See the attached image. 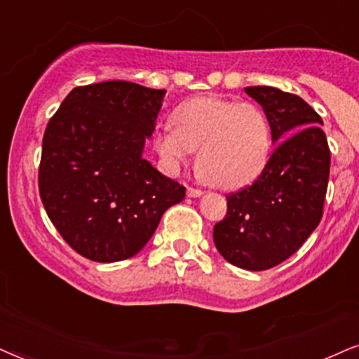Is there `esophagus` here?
<instances>
[{
    "label": "esophagus",
    "instance_id": "34e87169",
    "mask_svg": "<svg viewBox=\"0 0 359 359\" xmlns=\"http://www.w3.org/2000/svg\"><path fill=\"white\" fill-rule=\"evenodd\" d=\"M203 192L201 189H194V187H187V195L189 197H194V198H197V197H201Z\"/></svg>",
    "mask_w": 359,
    "mask_h": 359
}]
</instances>
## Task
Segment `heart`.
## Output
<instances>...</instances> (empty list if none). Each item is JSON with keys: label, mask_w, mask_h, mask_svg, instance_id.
Listing matches in <instances>:
<instances>
[{"label": "heart", "mask_w": 359, "mask_h": 359, "mask_svg": "<svg viewBox=\"0 0 359 359\" xmlns=\"http://www.w3.org/2000/svg\"><path fill=\"white\" fill-rule=\"evenodd\" d=\"M174 124L156 129L154 147L167 172L180 170L192 151L203 180L217 187L237 189L255 180L271 152V127L266 112L252 101L203 96L175 109Z\"/></svg>", "instance_id": "heart-1"}]
</instances>
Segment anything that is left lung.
Masks as SVG:
<instances>
[{
	"label": "left lung",
	"instance_id": "1",
	"mask_svg": "<svg viewBox=\"0 0 359 359\" xmlns=\"http://www.w3.org/2000/svg\"><path fill=\"white\" fill-rule=\"evenodd\" d=\"M245 93L269 116L276 147L255 182L226 195L213 242L229 263L262 271L292 257L318 226L331 157L323 121L302 97L270 86Z\"/></svg>",
	"mask_w": 359,
	"mask_h": 359
}]
</instances>
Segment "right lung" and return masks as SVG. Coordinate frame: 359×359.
Segmentation results:
<instances>
[{
  "label": "right lung",
  "mask_w": 359,
  "mask_h": 359,
  "mask_svg": "<svg viewBox=\"0 0 359 359\" xmlns=\"http://www.w3.org/2000/svg\"><path fill=\"white\" fill-rule=\"evenodd\" d=\"M165 89L127 81L79 86L48 122L39 195L72 250L93 262L134 257L185 187L142 157Z\"/></svg>",
  "instance_id": "right-lung-1"
}]
</instances>
